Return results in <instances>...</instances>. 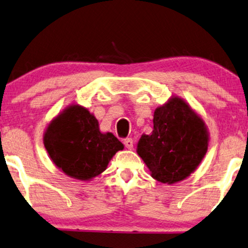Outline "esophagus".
Here are the masks:
<instances>
[{"mask_svg":"<svg viewBox=\"0 0 248 248\" xmlns=\"http://www.w3.org/2000/svg\"><path fill=\"white\" fill-rule=\"evenodd\" d=\"M124 146L128 148V150H133L134 141H133V140H131V138H126V140H124Z\"/></svg>","mask_w":248,"mask_h":248,"instance_id":"obj_1","label":"esophagus"}]
</instances>
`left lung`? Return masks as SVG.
Returning a JSON list of instances; mask_svg holds the SVG:
<instances>
[{"mask_svg":"<svg viewBox=\"0 0 248 248\" xmlns=\"http://www.w3.org/2000/svg\"><path fill=\"white\" fill-rule=\"evenodd\" d=\"M152 135L138 141L137 153L163 184L184 180L199 167L207 151L205 124L183 100L173 97L154 112Z\"/></svg>","mask_w":248,"mask_h":248,"instance_id":"obj_1","label":"left lung"}]
</instances>
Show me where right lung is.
<instances>
[{"label":"right lung","mask_w":248,"mask_h":248,"mask_svg":"<svg viewBox=\"0 0 248 248\" xmlns=\"http://www.w3.org/2000/svg\"><path fill=\"white\" fill-rule=\"evenodd\" d=\"M44 145L55 166L79 180L98 176L124 150L121 141L111 133L102 134L96 118L79 105L68 108L49 124Z\"/></svg>","instance_id":"obj_1"}]
</instances>
